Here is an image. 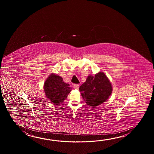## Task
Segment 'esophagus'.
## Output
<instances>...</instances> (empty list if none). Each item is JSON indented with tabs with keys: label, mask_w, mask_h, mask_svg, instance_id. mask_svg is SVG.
<instances>
[{
	"label": "esophagus",
	"mask_w": 154,
	"mask_h": 154,
	"mask_svg": "<svg viewBox=\"0 0 154 154\" xmlns=\"http://www.w3.org/2000/svg\"><path fill=\"white\" fill-rule=\"evenodd\" d=\"M79 88V84H75L74 85V88L75 89H78Z\"/></svg>",
	"instance_id": "34e87169"
}]
</instances>
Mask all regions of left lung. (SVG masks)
Segmentation results:
<instances>
[{
    "label": "left lung",
    "instance_id": "8db88e82",
    "mask_svg": "<svg viewBox=\"0 0 154 154\" xmlns=\"http://www.w3.org/2000/svg\"><path fill=\"white\" fill-rule=\"evenodd\" d=\"M82 98L88 105L98 106L108 99L112 91L111 84L103 72L95 76H88L86 81L79 88Z\"/></svg>",
    "mask_w": 154,
    "mask_h": 154
}]
</instances>
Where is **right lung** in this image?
Segmentation results:
<instances>
[{
    "mask_svg": "<svg viewBox=\"0 0 154 154\" xmlns=\"http://www.w3.org/2000/svg\"><path fill=\"white\" fill-rule=\"evenodd\" d=\"M72 88L66 84L62 77L52 74L47 79L44 84L46 97L54 103H60L65 100Z\"/></svg>",
    "mask_w": 154,
    "mask_h": 154,
    "instance_id": "obj_1",
    "label": "right lung"
}]
</instances>
